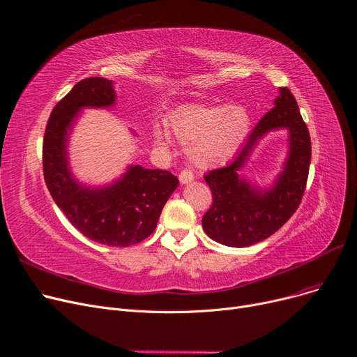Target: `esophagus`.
Wrapping results in <instances>:
<instances>
[{
    "label": "esophagus",
    "mask_w": 357,
    "mask_h": 357,
    "mask_svg": "<svg viewBox=\"0 0 357 357\" xmlns=\"http://www.w3.org/2000/svg\"><path fill=\"white\" fill-rule=\"evenodd\" d=\"M178 180L181 184H188L193 180V173L190 169H183V172L178 174Z\"/></svg>",
    "instance_id": "34e87169"
}]
</instances>
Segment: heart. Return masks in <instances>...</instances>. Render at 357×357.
Wrapping results in <instances>:
<instances>
[{
	"label": "heart",
	"mask_w": 357,
	"mask_h": 357,
	"mask_svg": "<svg viewBox=\"0 0 357 357\" xmlns=\"http://www.w3.org/2000/svg\"><path fill=\"white\" fill-rule=\"evenodd\" d=\"M167 125L174 137L189 146L192 161L199 167H213L229 160L244 144L251 129V117L241 106L183 105L168 114ZM160 145L168 135L157 128Z\"/></svg>",
	"instance_id": "b5f03b06"
}]
</instances>
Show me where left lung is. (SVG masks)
Listing matches in <instances>:
<instances>
[{
  "mask_svg": "<svg viewBox=\"0 0 357 357\" xmlns=\"http://www.w3.org/2000/svg\"><path fill=\"white\" fill-rule=\"evenodd\" d=\"M290 130V157L273 188L261 192L238 176L250 149L268 130ZM311 162V138L299 113L294 94L287 87L254 128L235 160L205 176L213 202L202 219L205 232L219 244L248 247L266 240L283 227L299 208Z\"/></svg>",
  "mask_w": 357,
  "mask_h": 357,
  "instance_id": "left-lung-1",
  "label": "left lung"
}]
</instances>
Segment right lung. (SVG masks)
Instances as JSON below:
<instances>
[{
	"mask_svg": "<svg viewBox=\"0 0 357 357\" xmlns=\"http://www.w3.org/2000/svg\"><path fill=\"white\" fill-rule=\"evenodd\" d=\"M110 79H81L49 116L43 137V176L47 189L70 222L87 238L109 247L138 244L154 232L161 211L178 178L165 169L132 165L105 189L79 185L66 161V139L77 112L114 103Z\"/></svg>",
	"mask_w": 357,
	"mask_h": 357,
	"instance_id": "add662e5",
	"label": "right lung"
}]
</instances>
